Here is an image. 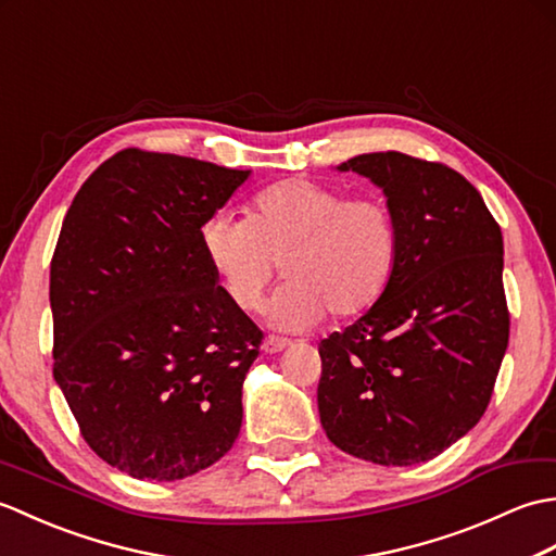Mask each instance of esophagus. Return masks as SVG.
I'll return each mask as SVG.
<instances>
[{"label": "esophagus", "mask_w": 556, "mask_h": 556, "mask_svg": "<svg viewBox=\"0 0 556 556\" xmlns=\"http://www.w3.org/2000/svg\"><path fill=\"white\" fill-rule=\"evenodd\" d=\"M287 346H289V341L281 339V337H265V341H263L265 353H279V351H285Z\"/></svg>", "instance_id": "34e87169"}]
</instances>
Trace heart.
Instances as JSON below:
<instances>
[{
    "label": "heart",
    "mask_w": 556,
    "mask_h": 556,
    "mask_svg": "<svg viewBox=\"0 0 556 556\" xmlns=\"http://www.w3.org/2000/svg\"><path fill=\"white\" fill-rule=\"evenodd\" d=\"M200 248L236 308H257L285 265L287 287L267 305L279 329H308L327 313L358 317L384 296L399 263V224L382 198H344L337 188L291 176L260 191L248 222L210 217Z\"/></svg>",
    "instance_id": "1"
}]
</instances>
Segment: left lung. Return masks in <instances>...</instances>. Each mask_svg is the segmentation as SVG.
I'll list each match as a JSON object with an SVG mask.
<instances>
[{
  "label": "left lung",
  "mask_w": 556,
  "mask_h": 556,
  "mask_svg": "<svg viewBox=\"0 0 556 556\" xmlns=\"http://www.w3.org/2000/svg\"><path fill=\"white\" fill-rule=\"evenodd\" d=\"M382 188L399 224L392 285L320 341V422L341 452L380 466L430 460L485 413L509 344L504 241L458 172L404 152L341 162Z\"/></svg>",
  "instance_id": "1"
}]
</instances>
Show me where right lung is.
Listing matches in <instances>:
<instances>
[{"label": "right lung", "mask_w": 556, "mask_h": 556, "mask_svg": "<svg viewBox=\"0 0 556 556\" xmlns=\"http://www.w3.org/2000/svg\"><path fill=\"white\" fill-rule=\"evenodd\" d=\"M248 176L128 148L64 217L50 267L54 380L83 440L131 478H188L239 437L263 332L224 296L200 229Z\"/></svg>", "instance_id": "obj_1"}]
</instances>
